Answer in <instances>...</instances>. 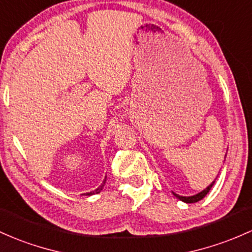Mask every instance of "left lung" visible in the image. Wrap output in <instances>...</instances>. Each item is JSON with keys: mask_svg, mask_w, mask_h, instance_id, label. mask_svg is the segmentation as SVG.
Instances as JSON below:
<instances>
[{"mask_svg": "<svg viewBox=\"0 0 252 252\" xmlns=\"http://www.w3.org/2000/svg\"><path fill=\"white\" fill-rule=\"evenodd\" d=\"M214 183H215V181L213 182V183H212L211 185H209L208 188H206V189H204L203 191L196 193V195H193V196H188V197H187V196H179V195H177V193H175V192H173V195H175L176 197L178 198V200L183 201V202H187V203H195V202H197V201L202 200L204 196H206L207 193L209 192V190L212 189V187H213V185H214Z\"/></svg>", "mask_w": 252, "mask_h": 252, "instance_id": "left-lung-1", "label": "left lung"}]
</instances>
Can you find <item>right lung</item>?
I'll list each match as a JSON object with an SVG mask.
<instances>
[{
	"label": "right lung",
	"mask_w": 252,
	"mask_h": 252,
	"mask_svg": "<svg viewBox=\"0 0 252 252\" xmlns=\"http://www.w3.org/2000/svg\"><path fill=\"white\" fill-rule=\"evenodd\" d=\"M105 178H106V177H105ZM104 184H105V179H104V182H103V184L100 185V187L98 188V189L96 190H94V191H91V192H87L86 193V195H88V196H91V195H93V193H99L101 191V190H103V187H104Z\"/></svg>",
	"instance_id": "obj_1"
}]
</instances>
